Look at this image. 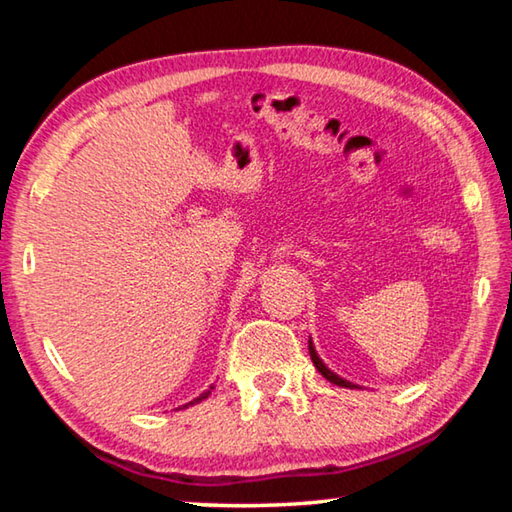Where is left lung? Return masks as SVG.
<instances>
[{
	"label": "left lung",
	"mask_w": 512,
	"mask_h": 512,
	"mask_svg": "<svg viewBox=\"0 0 512 512\" xmlns=\"http://www.w3.org/2000/svg\"><path fill=\"white\" fill-rule=\"evenodd\" d=\"M309 354H311V361H314V366L318 368V372H320V375H323L325 379H329V381H332V384H336V386H345V388H352V384H350V381H345V379H341L339 375H334V372H332V370H327V366H325V363L318 359V354H316V350H314V345H311V341H309Z\"/></svg>",
	"instance_id": "left-lung-1"
}]
</instances>
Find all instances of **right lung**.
<instances>
[{"instance_id":"right-lung-1","label":"right lung","mask_w":512,"mask_h":512,"mask_svg":"<svg viewBox=\"0 0 512 512\" xmlns=\"http://www.w3.org/2000/svg\"><path fill=\"white\" fill-rule=\"evenodd\" d=\"M205 397H207V393H203L201 397H196V400H194V402H201V400H205Z\"/></svg>"}]
</instances>
